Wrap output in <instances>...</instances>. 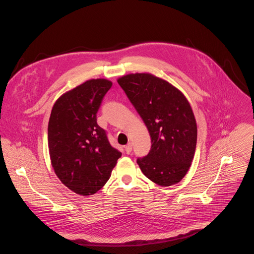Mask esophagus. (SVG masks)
Wrapping results in <instances>:
<instances>
[{"mask_svg": "<svg viewBox=\"0 0 254 254\" xmlns=\"http://www.w3.org/2000/svg\"><path fill=\"white\" fill-rule=\"evenodd\" d=\"M131 150H132V145H131V143H128V144L125 147V151H126L127 154H130Z\"/></svg>", "mask_w": 254, "mask_h": 254, "instance_id": "34e87169", "label": "esophagus"}]
</instances>
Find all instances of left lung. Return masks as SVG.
I'll list each match as a JSON object with an SVG mask.
<instances>
[{
	"instance_id": "8db88e82",
	"label": "left lung",
	"mask_w": 254,
	"mask_h": 254,
	"mask_svg": "<svg viewBox=\"0 0 254 254\" xmlns=\"http://www.w3.org/2000/svg\"><path fill=\"white\" fill-rule=\"evenodd\" d=\"M118 84L139 114L151 136V150L137 164L154 183L167 187L182 180L197 145V123L185 95L150 73L128 74Z\"/></svg>"
}]
</instances>
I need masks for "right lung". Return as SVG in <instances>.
<instances>
[{"label": "right lung", "instance_id": "obj_1", "mask_svg": "<svg viewBox=\"0 0 254 254\" xmlns=\"http://www.w3.org/2000/svg\"><path fill=\"white\" fill-rule=\"evenodd\" d=\"M112 82L91 79L63 93L54 105L48 127L52 166L74 193L89 196L111 176L122 153L113 148L96 113Z\"/></svg>", "mask_w": 254, "mask_h": 254}]
</instances>
